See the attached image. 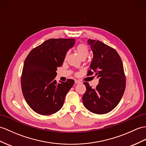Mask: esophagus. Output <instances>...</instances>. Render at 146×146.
Instances as JSON below:
<instances>
[{
  "instance_id": "esophagus-1",
  "label": "esophagus",
  "mask_w": 146,
  "mask_h": 146,
  "mask_svg": "<svg viewBox=\"0 0 146 146\" xmlns=\"http://www.w3.org/2000/svg\"><path fill=\"white\" fill-rule=\"evenodd\" d=\"M81 83V82L80 80H75V84H79Z\"/></svg>"
}]
</instances>
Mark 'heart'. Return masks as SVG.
<instances>
[{"label": "heart", "mask_w": 146, "mask_h": 146, "mask_svg": "<svg viewBox=\"0 0 146 146\" xmlns=\"http://www.w3.org/2000/svg\"><path fill=\"white\" fill-rule=\"evenodd\" d=\"M76 51L78 54L82 59L87 58L88 55V49L85 44L80 43L78 44L76 47Z\"/></svg>", "instance_id": "heart-1"}]
</instances>
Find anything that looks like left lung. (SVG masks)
<instances>
[{"label":"left lung","instance_id":"obj_1","mask_svg":"<svg viewBox=\"0 0 146 146\" xmlns=\"http://www.w3.org/2000/svg\"><path fill=\"white\" fill-rule=\"evenodd\" d=\"M93 52V60L87 76L99 78L95 88H92L88 82L82 101L88 110L95 113L105 114L114 109L121 99L126 88V76L119 55L114 48L100 41L89 39Z\"/></svg>","mask_w":146,"mask_h":146}]
</instances>
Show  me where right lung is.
<instances>
[{"instance_id":"1","label":"right lung","mask_w":146,"mask_h":146,"mask_svg":"<svg viewBox=\"0 0 146 146\" xmlns=\"http://www.w3.org/2000/svg\"><path fill=\"white\" fill-rule=\"evenodd\" d=\"M74 38H51L30 52L25 60L21 76L24 98L34 111L50 115L62 108L66 95L74 84L55 79L67 52L75 44Z\"/></svg>"}]
</instances>
